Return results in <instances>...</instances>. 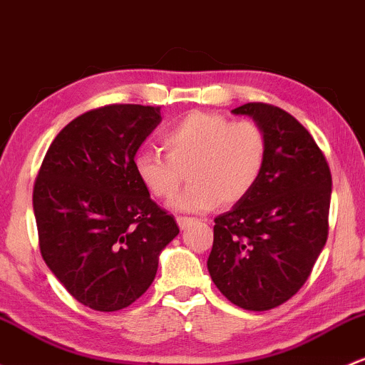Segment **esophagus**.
Returning a JSON list of instances; mask_svg holds the SVG:
<instances>
[{"label":"esophagus","instance_id":"1","mask_svg":"<svg viewBox=\"0 0 365 365\" xmlns=\"http://www.w3.org/2000/svg\"><path fill=\"white\" fill-rule=\"evenodd\" d=\"M176 222H178V227L182 229V231H185V229L190 225V222H192V218H190V217H178V218H176Z\"/></svg>","mask_w":365,"mask_h":365}]
</instances>
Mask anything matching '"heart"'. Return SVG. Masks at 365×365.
<instances>
[{"instance_id": "b5f03b06", "label": "heart", "mask_w": 365, "mask_h": 365, "mask_svg": "<svg viewBox=\"0 0 365 365\" xmlns=\"http://www.w3.org/2000/svg\"><path fill=\"white\" fill-rule=\"evenodd\" d=\"M168 155L140 150L134 171L153 197L170 201L185 173L192 185L173 201L178 212L201 213L222 201L236 205L252 192L267 159L266 131L253 120L222 113L190 112L160 136Z\"/></svg>"}]
</instances>
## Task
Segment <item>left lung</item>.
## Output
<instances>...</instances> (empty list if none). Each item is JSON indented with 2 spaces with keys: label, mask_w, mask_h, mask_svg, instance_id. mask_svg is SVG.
I'll list each match as a JSON object with an SVG mask.
<instances>
[{
  "label": "left lung",
  "mask_w": 365,
  "mask_h": 365,
  "mask_svg": "<svg viewBox=\"0 0 365 365\" xmlns=\"http://www.w3.org/2000/svg\"><path fill=\"white\" fill-rule=\"evenodd\" d=\"M232 113L266 131L267 159L252 192L215 218L208 271L232 304L267 312L299 292L325 247L332 176L312 134L285 110L247 103Z\"/></svg>",
  "instance_id": "obj_1"
}]
</instances>
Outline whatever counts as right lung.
I'll list each match as a JSON object with an SVG mask.
<instances>
[{
  "label": "right lung",
  "mask_w": 365,
  "mask_h": 365,
  "mask_svg": "<svg viewBox=\"0 0 365 365\" xmlns=\"http://www.w3.org/2000/svg\"><path fill=\"white\" fill-rule=\"evenodd\" d=\"M160 120V106L141 105L80 115L57 134L34 180L41 257L96 312H118L147 292L159 253L180 232L134 171L138 148Z\"/></svg>",
  "instance_id": "1"
}]
</instances>
